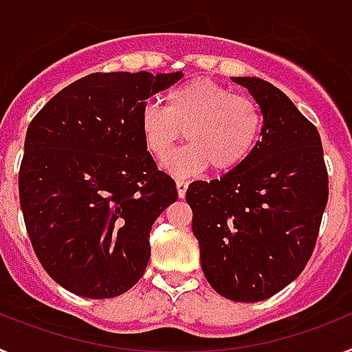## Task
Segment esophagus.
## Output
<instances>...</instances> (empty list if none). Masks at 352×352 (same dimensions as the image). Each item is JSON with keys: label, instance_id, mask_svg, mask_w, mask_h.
<instances>
[{"label": "esophagus", "instance_id": "1", "mask_svg": "<svg viewBox=\"0 0 352 352\" xmlns=\"http://www.w3.org/2000/svg\"><path fill=\"white\" fill-rule=\"evenodd\" d=\"M186 188H188V182H185V179H176V190H178L179 199L185 197Z\"/></svg>", "mask_w": 352, "mask_h": 352}]
</instances>
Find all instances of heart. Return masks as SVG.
<instances>
[{
	"label": "heart",
	"mask_w": 352,
	"mask_h": 352,
	"mask_svg": "<svg viewBox=\"0 0 352 352\" xmlns=\"http://www.w3.org/2000/svg\"><path fill=\"white\" fill-rule=\"evenodd\" d=\"M263 114L256 102L232 95L222 84L192 79L166 95V109H142L139 130L144 148L164 160L183 135L188 144L166 160L174 176H194L208 166L214 173H231L250 157L261 138Z\"/></svg>",
	"instance_id": "obj_1"
}]
</instances>
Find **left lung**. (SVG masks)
<instances>
[{"label": "left lung", "instance_id": "8db88e82", "mask_svg": "<svg viewBox=\"0 0 352 352\" xmlns=\"http://www.w3.org/2000/svg\"><path fill=\"white\" fill-rule=\"evenodd\" d=\"M263 114L261 141L231 173L186 190L201 266L220 296L272 298L309 263L328 203L319 132L289 96L259 77H232Z\"/></svg>", "mask_w": 352, "mask_h": 352}]
</instances>
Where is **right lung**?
I'll use <instances>...</instances> for the list:
<instances>
[{
  "label": "right lung",
  "instance_id": "add662e5",
  "mask_svg": "<svg viewBox=\"0 0 352 352\" xmlns=\"http://www.w3.org/2000/svg\"><path fill=\"white\" fill-rule=\"evenodd\" d=\"M182 72L89 74L40 109L28 126L19 197L43 270L77 296L104 300L138 284L149 231L178 199L146 151V100Z\"/></svg>",
  "mask_w": 352,
  "mask_h": 352
}]
</instances>
